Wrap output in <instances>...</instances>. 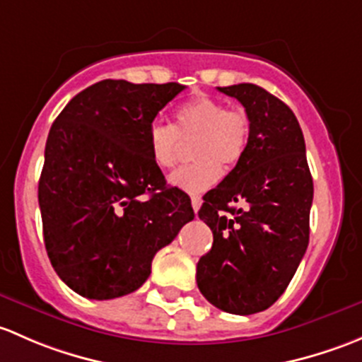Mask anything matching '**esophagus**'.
<instances>
[{
  "mask_svg": "<svg viewBox=\"0 0 362 362\" xmlns=\"http://www.w3.org/2000/svg\"><path fill=\"white\" fill-rule=\"evenodd\" d=\"M192 206H193V211H199L200 206H202V199H200L199 195H193L192 197Z\"/></svg>",
  "mask_w": 362,
  "mask_h": 362,
  "instance_id": "34e87169",
  "label": "esophagus"
}]
</instances>
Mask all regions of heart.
Instances as JSON below:
<instances>
[{
    "label": "heart",
    "instance_id": "heart-1",
    "mask_svg": "<svg viewBox=\"0 0 362 362\" xmlns=\"http://www.w3.org/2000/svg\"><path fill=\"white\" fill-rule=\"evenodd\" d=\"M249 117L238 107H226L211 95H195L174 111V125L155 122L148 130L151 160L160 169H170L180 158L182 143L193 139V162L170 174V185L188 193L211 188L223 169L240 162L249 143Z\"/></svg>",
    "mask_w": 362,
    "mask_h": 362
}]
</instances>
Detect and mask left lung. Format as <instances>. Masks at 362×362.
<instances>
[{
	"label": "left lung",
	"mask_w": 362,
	"mask_h": 362,
	"mask_svg": "<svg viewBox=\"0 0 362 362\" xmlns=\"http://www.w3.org/2000/svg\"><path fill=\"white\" fill-rule=\"evenodd\" d=\"M218 90L245 107L251 130L240 162L204 197L199 218L214 242L197 284L219 310L249 315L279 300L307 251L314 182L289 106L252 83Z\"/></svg>",
	"instance_id": "8db88e82"
}]
</instances>
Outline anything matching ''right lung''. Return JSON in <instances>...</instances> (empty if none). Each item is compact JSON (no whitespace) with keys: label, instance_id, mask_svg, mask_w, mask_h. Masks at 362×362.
<instances>
[{"label":"right lung","instance_id":"1","mask_svg":"<svg viewBox=\"0 0 362 362\" xmlns=\"http://www.w3.org/2000/svg\"><path fill=\"white\" fill-rule=\"evenodd\" d=\"M181 90L174 81L103 80L74 95L48 132L38 185L45 247L80 296L111 300L139 289L156 251L195 218L148 146L155 117Z\"/></svg>","mask_w":362,"mask_h":362}]
</instances>
